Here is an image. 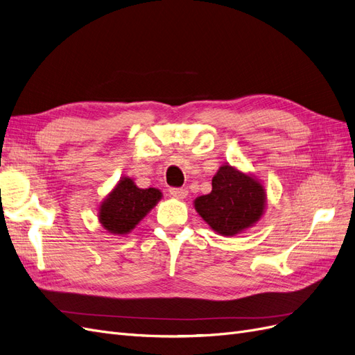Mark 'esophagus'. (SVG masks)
Returning a JSON list of instances; mask_svg holds the SVG:
<instances>
[{
	"label": "esophagus",
	"instance_id": "obj_1",
	"mask_svg": "<svg viewBox=\"0 0 355 355\" xmlns=\"http://www.w3.org/2000/svg\"><path fill=\"white\" fill-rule=\"evenodd\" d=\"M168 192H170L171 197L179 198V200L185 198L188 196V189L187 188H170Z\"/></svg>",
	"mask_w": 355,
	"mask_h": 355
}]
</instances>
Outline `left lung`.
Instances as JSON below:
<instances>
[{"mask_svg": "<svg viewBox=\"0 0 355 355\" xmlns=\"http://www.w3.org/2000/svg\"><path fill=\"white\" fill-rule=\"evenodd\" d=\"M265 198V189L254 178L225 164L211 180L210 194L196 200V210L211 230L228 237L261 219Z\"/></svg>", "mask_w": 355, "mask_h": 355, "instance_id": "obj_1", "label": "left lung"}]
</instances>
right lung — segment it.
I'll list each match as a JSON object with an SVG mask.
<instances>
[{
	"instance_id": "add662e5",
	"label": "right lung",
	"mask_w": 355,
	"mask_h": 355,
	"mask_svg": "<svg viewBox=\"0 0 355 355\" xmlns=\"http://www.w3.org/2000/svg\"><path fill=\"white\" fill-rule=\"evenodd\" d=\"M159 198L158 189H141L130 178H124L102 202L99 220L112 234H127L146 216Z\"/></svg>"
}]
</instances>
